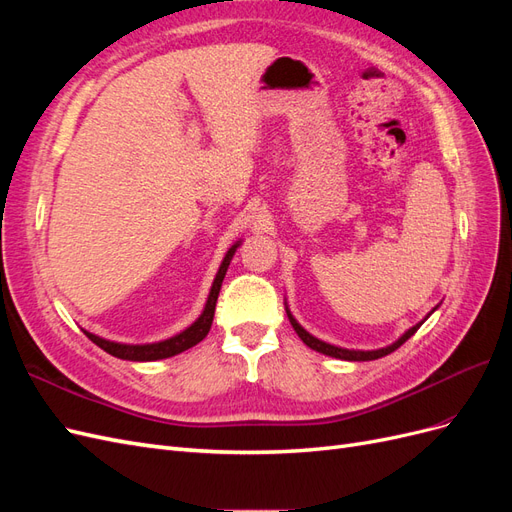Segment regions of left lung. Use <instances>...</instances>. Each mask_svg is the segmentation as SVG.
Here are the masks:
<instances>
[{
	"mask_svg": "<svg viewBox=\"0 0 512 512\" xmlns=\"http://www.w3.org/2000/svg\"><path fill=\"white\" fill-rule=\"evenodd\" d=\"M284 305H286V314H288V320H290V324H292V329L297 331V335L303 339V344L305 346H309L312 350H316V352H320V354H327V356H333V359H342V361H376V359H382V356H386V354H391V352H395L401 344H406L408 339L421 329V324L436 312V309L440 307V305H436L431 309V312L421 320V322H416L414 327H410L404 335H399L393 344H389V346H384V348H376V350H354V348H342V346H333V344H329V342H322V339H318V337H314L312 333L309 331H305L301 324L297 322V318L292 316V312H290V307H288V303L284 301Z\"/></svg>",
	"mask_w": 512,
	"mask_h": 512,
	"instance_id": "1",
	"label": "left lung"
}]
</instances>
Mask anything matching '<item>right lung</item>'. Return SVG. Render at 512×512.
Segmentation results:
<instances>
[{
	"mask_svg": "<svg viewBox=\"0 0 512 512\" xmlns=\"http://www.w3.org/2000/svg\"><path fill=\"white\" fill-rule=\"evenodd\" d=\"M239 245H241V239L228 247L222 265L213 277V284H211V290H209V297H207L203 312H200V316L190 324L188 329H183L181 333L168 337V339H162V342H151V344H121V342H111V339H104L96 333H89L85 329H83V333L96 346H100L104 352L113 354V356H117V359H123V361H138V363L160 361V359H168V356H175V354L190 350L198 342H203V339L209 333V329H211L213 314H215V303H218V294H220V288H222V282H224V275H226V271L230 267V260H232V256H235Z\"/></svg>",
	"mask_w": 512,
	"mask_h": 512,
	"instance_id": "right-lung-1",
	"label": "right lung"
}]
</instances>
